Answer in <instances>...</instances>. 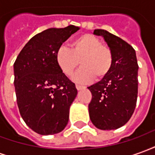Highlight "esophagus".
<instances>
[{
	"instance_id": "1",
	"label": "esophagus",
	"mask_w": 155,
	"mask_h": 155,
	"mask_svg": "<svg viewBox=\"0 0 155 155\" xmlns=\"http://www.w3.org/2000/svg\"><path fill=\"white\" fill-rule=\"evenodd\" d=\"M75 87H76V89H77L78 91H81V90H82V89H84V86H82V85H80V84H75Z\"/></svg>"
}]
</instances>
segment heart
Masks as SVG:
<instances>
[{"label": "heart", "mask_w": 155, "mask_h": 155, "mask_svg": "<svg viewBox=\"0 0 155 155\" xmlns=\"http://www.w3.org/2000/svg\"><path fill=\"white\" fill-rule=\"evenodd\" d=\"M71 50L61 46L55 52V61L61 72L71 76L81 64V69L74 75L79 82H89L94 77L101 80L110 71L114 56L110 48L96 36L84 34L71 42Z\"/></svg>", "instance_id": "b5f03b06"}]
</instances>
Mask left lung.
Wrapping results in <instances>:
<instances>
[{
  "mask_svg": "<svg viewBox=\"0 0 155 155\" xmlns=\"http://www.w3.org/2000/svg\"><path fill=\"white\" fill-rule=\"evenodd\" d=\"M110 48L114 62L109 74L89 86L92 99L89 104L90 117L101 130H116L130 120L136 106L138 69L135 51L129 43L107 31L97 29Z\"/></svg>",
  "mask_w": 155,
  "mask_h": 155,
  "instance_id": "8db88e82",
  "label": "left lung"
}]
</instances>
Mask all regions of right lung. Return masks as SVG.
I'll use <instances>...</instances> for the list:
<instances>
[{
  "label": "right lung",
  "mask_w": 155,
  "mask_h": 155,
  "mask_svg": "<svg viewBox=\"0 0 155 155\" xmlns=\"http://www.w3.org/2000/svg\"><path fill=\"white\" fill-rule=\"evenodd\" d=\"M78 26L50 28L34 35L14 63V84L20 114L31 130L42 135L61 132L77 94L75 84L55 61V52Z\"/></svg>",
  "instance_id": "add662e5"
}]
</instances>
